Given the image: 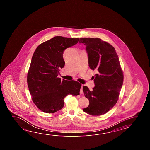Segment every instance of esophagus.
<instances>
[{
	"label": "esophagus",
	"mask_w": 150,
	"mask_h": 150,
	"mask_svg": "<svg viewBox=\"0 0 150 150\" xmlns=\"http://www.w3.org/2000/svg\"><path fill=\"white\" fill-rule=\"evenodd\" d=\"M83 86L82 85L81 87V89H80V93L81 94H83Z\"/></svg>",
	"instance_id": "34e87169"
}]
</instances>
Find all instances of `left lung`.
<instances>
[{
	"mask_svg": "<svg viewBox=\"0 0 150 150\" xmlns=\"http://www.w3.org/2000/svg\"><path fill=\"white\" fill-rule=\"evenodd\" d=\"M86 45L91 69L97 74L93 78L95 87L90 91L83 87L89 105L83 111L89 115L105 114L115 105L123 83V75L115 48L99 38H80Z\"/></svg>",
	"mask_w": 150,
	"mask_h": 150,
	"instance_id": "left-lung-1",
	"label": "left lung"
}]
</instances>
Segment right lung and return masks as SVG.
Listing matches in <instances>:
<instances>
[{"label": "right lung", "instance_id": "right-lung-1", "mask_svg": "<svg viewBox=\"0 0 150 150\" xmlns=\"http://www.w3.org/2000/svg\"><path fill=\"white\" fill-rule=\"evenodd\" d=\"M78 38L55 36L39 45L34 51L27 74V83L32 100L42 112L54 113L64 107L68 94H79L81 84L58 78L64 67V50L76 45Z\"/></svg>", "mask_w": 150, "mask_h": 150}]
</instances>
